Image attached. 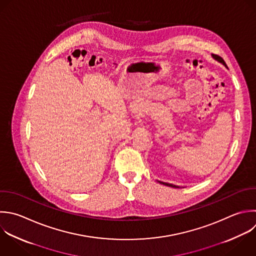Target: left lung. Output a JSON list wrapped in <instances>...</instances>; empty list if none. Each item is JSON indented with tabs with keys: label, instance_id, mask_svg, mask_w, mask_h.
Instances as JSON below:
<instances>
[{
	"label": "left lung",
	"instance_id": "8db88e82",
	"mask_svg": "<svg viewBox=\"0 0 256 256\" xmlns=\"http://www.w3.org/2000/svg\"><path fill=\"white\" fill-rule=\"evenodd\" d=\"M213 56V58L214 59H216L217 61H219L220 63H222L224 66H226V63L224 62V60L221 58V57H219L218 55H212ZM227 67V66H226ZM159 183H161V184H163V185H166V186H169V187H174V188H179V186H177V185H174V184H170V183H166V182H162V181H158Z\"/></svg>",
	"mask_w": 256,
	"mask_h": 256
}]
</instances>
